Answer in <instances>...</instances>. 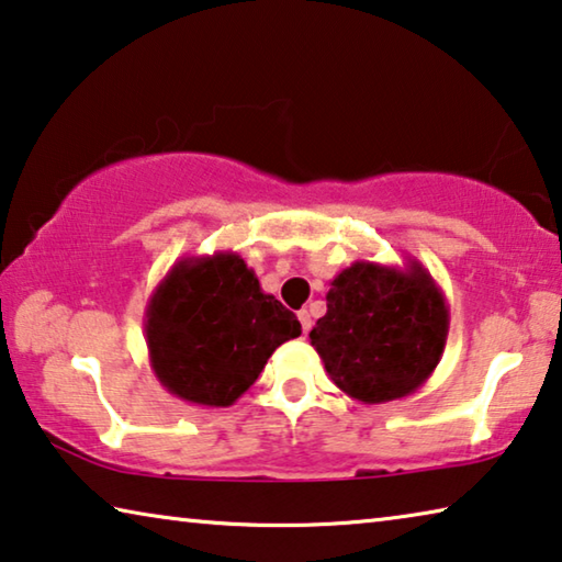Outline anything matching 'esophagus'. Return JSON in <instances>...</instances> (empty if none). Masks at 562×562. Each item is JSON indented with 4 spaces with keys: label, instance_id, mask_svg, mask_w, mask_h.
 Listing matches in <instances>:
<instances>
[{
    "label": "esophagus",
    "instance_id": "obj_1",
    "mask_svg": "<svg viewBox=\"0 0 562 562\" xmlns=\"http://www.w3.org/2000/svg\"><path fill=\"white\" fill-rule=\"evenodd\" d=\"M297 317H300L302 333H310V329H313V315H310V313H307V310H300V313H297Z\"/></svg>",
    "mask_w": 562,
    "mask_h": 562
}]
</instances>
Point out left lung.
Returning a JSON list of instances; mask_svg holds the SVG:
<instances>
[{"label": "left lung", "instance_id": "8db88e82", "mask_svg": "<svg viewBox=\"0 0 562 562\" xmlns=\"http://www.w3.org/2000/svg\"><path fill=\"white\" fill-rule=\"evenodd\" d=\"M450 307L423 262H352L329 282L310 345L337 387L364 405L420 390L442 358Z\"/></svg>", "mask_w": 562, "mask_h": 562}]
</instances>
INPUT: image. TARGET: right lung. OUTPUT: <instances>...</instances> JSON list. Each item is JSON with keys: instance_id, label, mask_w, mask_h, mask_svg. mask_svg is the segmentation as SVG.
Instances as JSON below:
<instances>
[{"instance_id": "add662e5", "label": "right lung", "mask_w": 562, "mask_h": 562, "mask_svg": "<svg viewBox=\"0 0 562 562\" xmlns=\"http://www.w3.org/2000/svg\"><path fill=\"white\" fill-rule=\"evenodd\" d=\"M295 313L265 295L237 252L177 260L145 310V340L167 393L202 407H229L282 342L300 337Z\"/></svg>"}]
</instances>
